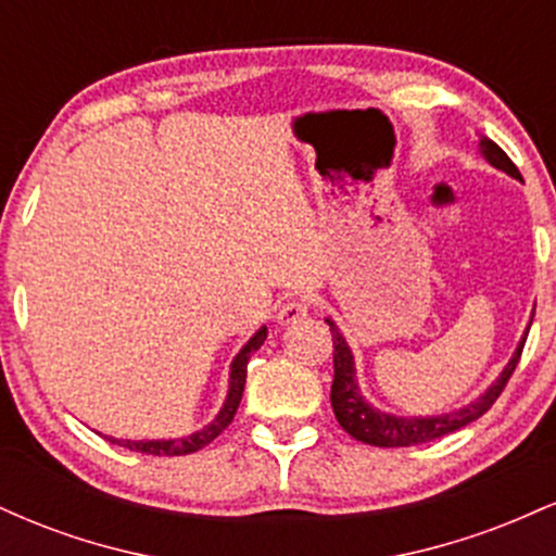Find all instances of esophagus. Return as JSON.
Returning <instances> with one entry per match:
<instances>
[{
	"label": "esophagus",
	"instance_id": "1",
	"mask_svg": "<svg viewBox=\"0 0 556 556\" xmlns=\"http://www.w3.org/2000/svg\"><path fill=\"white\" fill-rule=\"evenodd\" d=\"M305 314H308V300H305L303 295L287 298L285 303L279 305L277 321L279 324H295V321H300V318H305Z\"/></svg>",
	"mask_w": 556,
	"mask_h": 556
}]
</instances>
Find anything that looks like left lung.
<instances>
[{
    "label": "left lung",
    "instance_id": "left-lung-1",
    "mask_svg": "<svg viewBox=\"0 0 556 556\" xmlns=\"http://www.w3.org/2000/svg\"><path fill=\"white\" fill-rule=\"evenodd\" d=\"M481 156L486 159L491 167L507 172L509 177L520 180V172L513 164L500 146L494 140H489L486 136H481ZM327 324L331 327V342H334V381H331V407H334V416L340 420V426L350 433L353 439H358L363 444H374V446H413V444H426L433 442V439H442L446 433L460 431L463 426L473 424L476 418H481L483 413L494 405L496 397L502 394V389L507 387L509 376H513L515 366H518L520 355H522V344H526L528 324L526 334L518 348H515L513 358H509L504 371L496 376V381L491 384L481 397H476L473 402L460 407V410L452 413H442V416H392V413L379 410V407L368 405L366 397L361 394L358 379H355V361H353V350L348 348L344 337L340 334V329L334 327V321L327 318Z\"/></svg>",
    "mask_w": 556,
    "mask_h": 556
}]
</instances>
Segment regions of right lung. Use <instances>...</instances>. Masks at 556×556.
Here are the masks:
<instances>
[{
  "label": "right lung",
  "instance_id": "add662e5",
  "mask_svg": "<svg viewBox=\"0 0 556 556\" xmlns=\"http://www.w3.org/2000/svg\"><path fill=\"white\" fill-rule=\"evenodd\" d=\"M266 327H261L251 340L245 342V348L235 355L232 366H229V389H227V400L222 405L219 416H216L212 424L203 426L201 431L190 433V437H180V439H140V442H130V439H114L106 437L112 444L125 446V450L132 452H143V455H156V457H180V455H190V452L203 450L206 444H212L222 431L232 424L235 413H238V405L242 400V389H245V374H248V361H251V353L264 344L266 340Z\"/></svg>",
  "mask_w": 556,
  "mask_h": 556
}]
</instances>
